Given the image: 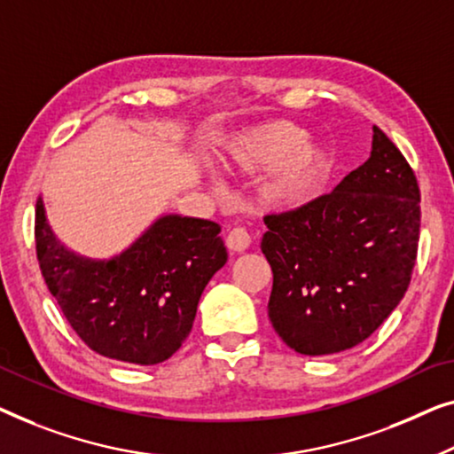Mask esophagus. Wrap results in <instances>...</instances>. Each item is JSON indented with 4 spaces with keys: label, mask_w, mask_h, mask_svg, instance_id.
<instances>
[{
    "label": "esophagus",
    "mask_w": 454,
    "mask_h": 454,
    "mask_svg": "<svg viewBox=\"0 0 454 454\" xmlns=\"http://www.w3.org/2000/svg\"><path fill=\"white\" fill-rule=\"evenodd\" d=\"M248 245H251V234L247 232L245 228H232L226 236V247L230 248V251L234 253H242L247 251Z\"/></svg>",
    "instance_id": "esophagus-1"
}]
</instances>
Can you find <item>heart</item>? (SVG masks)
Segmentation results:
<instances>
[{
    "label": "heart",
    "instance_id": "b5f03b06",
    "mask_svg": "<svg viewBox=\"0 0 454 454\" xmlns=\"http://www.w3.org/2000/svg\"><path fill=\"white\" fill-rule=\"evenodd\" d=\"M220 164L234 175L267 170L259 184L261 200L278 209H296L321 189L331 156L321 144L309 142L300 125L273 119L230 137L222 148Z\"/></svg>",
    "mask_w": 454,
    "mask_h": 454
}]
</instances>
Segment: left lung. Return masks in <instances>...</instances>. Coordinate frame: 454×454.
Instances as JSON below:
<instances>
[{
  "label": "left lung",
  "mask_w": 454,
  "mask_h": 454,
  "mask_svg": "<svg viewBox=\"0 0 454 454\" xmlns=\"http://www.w3.org/2000/svg\"><path fill=\"white\" fill-rule=\"evenodd\" d=\"M419 218L416 172L376 125L370 158L331 193L265 215L267 310L286 346L329 356L372 335L410 288Z\"/></svg>",
  "instance_id": "8db88e82"
}]
</instances>
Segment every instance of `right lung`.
<instances>
[{
	"instance_id": "right-lung-1",
	"label": "right lung",
	"mask_w": 454,
	"mask_h": 454,
	"mask_svg": "<svg viewBox=\"0 0 454 454\" xmlns=\"http://www.w3.org/2000/svg\"><path fill=\"white\" fill-rule=\"evenodd\" d=\"M209 220L164 215L111 261L82 259L57 242L36 201V259L63 317L92 352L152 366L181 348L201 292L228 253Z\"/></svg>"
}]
</instances>
